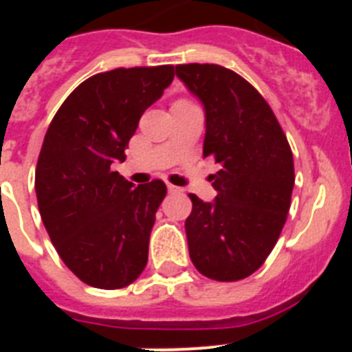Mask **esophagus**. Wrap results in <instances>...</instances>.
Listing matches in <instances>:
<instances>
[{
  "label": "esophagus",
  "instance_id": "1",
  "mask_svg": "<svg viewBox=\"0 0 352 352\" xmlns=\"http://www.w3.org/2000/svg\"><path fill=\"white\" fill-rule=\"evenodd\" d=\"M167 190H169L170 194H176V192H182V188L176 185H173V183H167Z\"/></svg>",
  "mask_w": 352,
  "mask_h": 352
}]
</instances>
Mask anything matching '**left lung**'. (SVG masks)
<instances>
[{
  "label": "left lung",
  "instance_id": "obj_1",
  "mask_svg": "<svg viewBox=\"0 0 352 352\" xmlns=\"http://www.w3.org/2000/svg\"><path fill=\"white\" fill-rule=\"evenodd\" d=\"M176 76L206 111L204 157L214 203L192 199L186 219L190 259L199 273L236 282L257 272L278 241L291 208L294 160L268 102L236 72L213 63L176 65Z\"/></svg>",
  "mask_w": 352,
  "mask_h": 352
}]
</instances>
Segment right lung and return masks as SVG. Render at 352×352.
I'll use <instances>...</instances> for the list:
<instances>
[{
	"mask_svg": "<svg viewBox=\"0 0 352 352\" xmlns=\"http://www.w3.org/2000/svg\"><path fill=\"white\" fill-rule=\"evenodd\" d=\"M173 79V65L95 74L67 96L45 133L35 170L40 217L67 268L91 287H126L146 268L167 186H133L113 164L125 162L142 113Z\"/></svg>",
	"mask_w": 352,
	"mask_h": 352,
	"instance_id": "add662e5",
	"label": "right lung"
}]
</instances>
